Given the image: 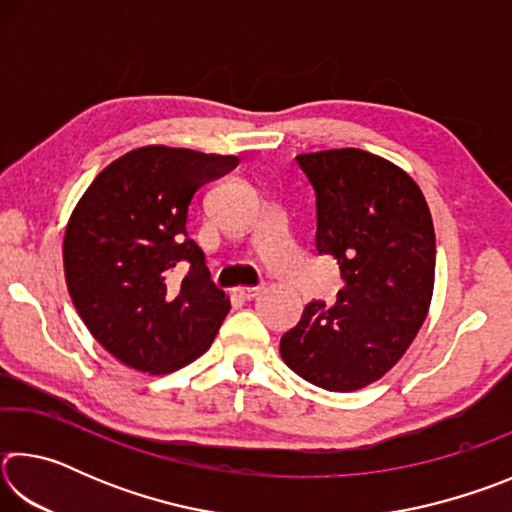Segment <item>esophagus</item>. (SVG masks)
I'll list each match as a JSON object with an SVG mask.
<instances>
[{
	"label": "esophagus",
	"instance_id": "1",
	"mask_svg": "<svg viewBox=\"0 0 512 512\" xmlns=\"http://www.w3.org/2000/svg\"><path fill=\"white\" fill-rule=\"evenodd\" d=\"M259 291H262V287H239V289H237V293H239V296H241V298H246V300H250V298H255Z\"/></svg>",
	"mask_w": 512,
	"mask_h": 512
}]
</instances>
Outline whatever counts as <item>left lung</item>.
Returning <instances> with one entry per match:
<instances>
[{"mask_svg": "<svg viewBox=\"0 0 512 512\" xmlns=\"http://www.w3.org/2000/svg\"><path fill=\"white\" fill-rule=\"evenodd\" d=\"M316 194V250L332 255L341 291L311 300L280 341L309 384L350 393L391 370L427 318L436 235L420 187L393 162L361 149L296 155Z\"/></svg>", "mask_w": 512, "mask_h": 512, "instance_id": "left-lung-1", "label": "left lung"}]
</instances>
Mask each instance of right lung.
Returning <instances> with one entry per match:
<instances>
[{"mask_svg": "<svg viewBox=\"0 0 512 512\" xmlns=\"http://www.w3.org/2000/svg\"><path fill=\"white\" fill-rule=\"evenodd\" d=\"M237 164L235 155L142 146L108 164L72 212L63 244L69 296L94 339L126 366L167 375L212 345L230 300L189 239L187 216L198 189Z\"/></svg>", "mask_w": 512, "mask_h": 512, "instance_id": "right-lung-1", "label": "right lung"}]
</instances>
